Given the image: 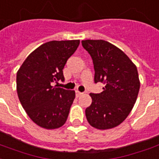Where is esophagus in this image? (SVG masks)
<instances>
[{
  "mask_svg": "<svg viewBox=\"0 0 159 159\" xmlns=\"http://www.w3.org/2000/svg\"><path fill=\"white\" fill-rule=\"evenodd\" d=\"M82 94H83L82 92H79V91H76V97H77V98H79V97H80V96H81Z\"/></svg>",
  "mask_w": 159,
  "mask_h": 159,
  "instance_id": "34e87169",
  "label": "esophagus"
}]
</instances>
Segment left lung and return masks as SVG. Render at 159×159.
<instances>
[{"mask_svg": "<svg viewBox=\"0 0 159 159\" xmlns=\"http://www.w3.org/2000/svg\"><path fill=\"white\" fill-rule=\"evenodd\" d=\"M82 45L94 64V81L103 82V92L90 93L86 108L89 124L100 130L117 127L128 117L139 94V74L135 64L121 49L104 40H83Z\"/></svg>", "mask_w": 159, "mask_h": 159, "instance_id": "1", "label": "left lung"}]
</instances>
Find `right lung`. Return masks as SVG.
Wrapping results in <instances>:
<instances>
[{
	"instance_id": "1",
	"label": "right lung",
	"mask_w": 159,
	"mask_h": 159,
	"mask_svg": "<svg viewBox=\"0 0 159 159\" xmlns=\"http://www.w3.org/2000/svg\"><path fill=\"white\" fill-rule=\"evenodd\" d=\"M80 40L50 41L40 45L17 72V93L21 105L36 124L56 129L65 124L75 92L52 86L64 80L62 69Z\"/></svg>"
}]
</instances>
